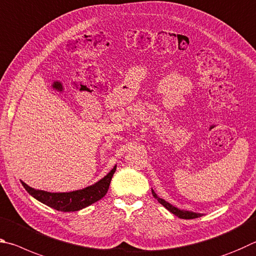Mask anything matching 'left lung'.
Instances as JSON below:
<instances>
[{
  "instance_id": "1",
  "label": "left lung",
  "mask_w": 256,
  "mask_h": 256,
  "mask_svg": "<svg viewBox=\"0 0 256 256\" xmlns=\"http://www.w3.org/2000/svg\"><path fill=\"white\" fill-rule=\"evenodd\" d=\"M152 194H153L154 198L158 199V202L164 206L165 208H166L170 212H172L173 214H176V217L178 218H182V219H194V218H198L202 216V214H199V212H189V210H183V209H178L176 208V206L171 204L168 201H165L164 199L160 198V196L155 194V191L152 189Z\"/></svg>"
}]
</instances>
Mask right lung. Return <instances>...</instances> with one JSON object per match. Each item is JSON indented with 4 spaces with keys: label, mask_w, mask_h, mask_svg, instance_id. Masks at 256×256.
Wrapping results in <instances>:
<instances>
[{
    "label": "right lung",
    "mask_w": 256,
    "mask_h": 256,
    "mask_svg": "<svg viewBox=\"0 0 256 256\" xmlns=\"http://www.w3.org/2000/svg\"><path fill=\"white\" fill-rule=\"evenodd\" d=\"M116 165L106 174L104 178L98 180L92 186H88L84 189L70 191V192H47L44 190H37L34 188L21 182L24 189L30 196L37 199L40 202L48 206V207L58 210V212H78V210L86 208L92 204L96 202L106 196L109 189L111 178L116 172Z\"/></svg>",
    "instance_id": "1"
}]
</instances>
